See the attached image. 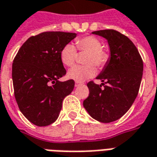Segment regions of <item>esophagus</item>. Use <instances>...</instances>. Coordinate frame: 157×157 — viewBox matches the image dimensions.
<instances>
[{"instance_id": "34e87169", "label": "esophagus", "mask_w": 157, "mask_h": 157, "mask_svg": "<svg viewBox=\"0 0 157 157\" xmlns=\"http://www.w3.org/2000/svg\"><path fill=\"white\" fill-rule=\"evenodd\" d=\"M82 84H83V83H82V82H75V86H81V85H82Z\"/></svg>"}]
</instances>
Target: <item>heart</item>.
Wrapping results in <instances>:
<instances>
[{
    "instance_id": "heart-1",
    "label": "heart",
    "mask_w": 157,
    "mask_h": 157,
    "mask_svg": "<svg viewBox=\"0 0 157 157\" xmlns=\"http://www.w3.org/2000/svg\"><path fill=\"white\" fill-rule=\"evenodd\" d=\"M75 46L71 43H68L64 46L60 53V57L61 62L66 67H72L77 57L76 49L80 52H87L85 60L86 63L87 64L84 66H75L70 69L67 74L70 79L82 82L95 75L96 69L94 63L96 67H103L107 63L109 54L102 48L101 40L93 36H86L79 38L75 40Z\"/></svg>"
}]
</instances>
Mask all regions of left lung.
Instances as JSON below:
<instances>
[{
	"label": "left lung",
	"mask_w": 157,
	"mask_h": 157,
	"mask_svg": "<svg viewBox=\"0 0 157 157\" xmlns=\"http://www.w3.org/2000/svg\"><path fill=\"white\" fill-rule=\"evenodd\" d=\"M92 33L107 40L111 56L96 77L104 88L93 81L88 82L90 93L83 105L95 120L112 122L126 114L136 98L143 74V61L133 42L119 31L109 29Z\"/></svg>",
	"instance_id": "8db88e82"
}]
</instances>
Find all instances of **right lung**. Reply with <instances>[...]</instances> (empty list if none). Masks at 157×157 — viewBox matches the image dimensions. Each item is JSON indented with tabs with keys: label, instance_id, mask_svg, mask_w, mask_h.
<instances>
[{
	"label": "right lung",
	"instance_id": "1",
	"mask_svg": "<svg viewBox=\"0 0 157 157\" xmlns=\"http://www.w3.org/2000/svg\"><path fill=\"white\" fill-rule=\"evenodd\" d=\"M75 33L46 31L31 36L14 58V95L25 118L38 126L51 125L57 119L63 99L74 89L75 82H59L67 71L60 53Z\"/></svg>",
	"mask_w": 157,
	"mask_h": 157
}]
</instances>
